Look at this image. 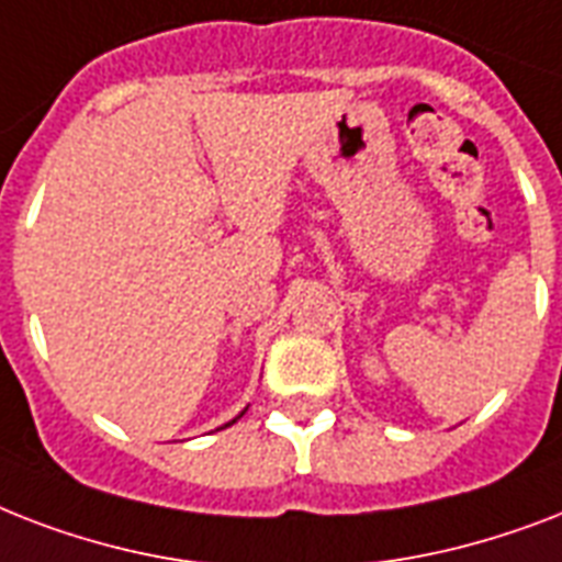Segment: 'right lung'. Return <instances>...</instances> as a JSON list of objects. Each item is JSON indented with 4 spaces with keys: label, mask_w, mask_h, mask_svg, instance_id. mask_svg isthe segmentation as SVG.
<instances>
[{
    "label": "right lung",
    "mask_w": 562,
    "mask_h": 562,
    "mask_svg": "<svg viewBox=\"0 0 562 562\" xmlns=\"http://www.w3.org/2000/svg\"><path fill=\"white\" fill-rule=\"evenodd\" d=\"M247 411V408H245ZM245 411H241V414H245ZM241 414H238V417H241ZM238 417H233V419H229V423H224V426H221V428H227V426H233V423H236V419Z\"/></svg>",
    "instance_id": "obj_1"
}]
</instances>
